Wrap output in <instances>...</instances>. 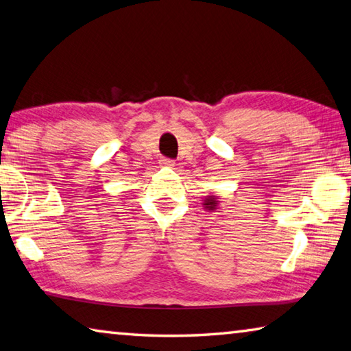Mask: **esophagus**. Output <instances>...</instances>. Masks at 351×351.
Listing matches in <instances>:
<instances>
[{"label": "esophagus", "instance_id": "1", "mask_svg": "<svg viewBox=\"0 0 351 351\" xmlns=\"http://www.w3.org/2000/svg\"><path fill=\"white\" fill-rule=\"evenodd\" d=\"M161 164L165 165V167H173L175 161H173V159H169V158H161Z\"/></svg>", "mask_w": 351, "mask_h": 351}]
</instances>
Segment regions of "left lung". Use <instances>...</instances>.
<instances>
[{
  "instance_id": "1",
  "label": "left lung",
  "mask_w": 351,
  "mask_h": 351,
  "mask_svg": "<svg viewBox=\"0 0 351 351\" xmlns=\"http://www.w3.org/2000/svg\"><path fill=\"white\" fill-rule=\"evenodd\" d=\"M218 204H219V197L218 196H206V199H204L202 207L208 210V212H215L216 208H218Z\"/></svg>"
}]
</instances>
